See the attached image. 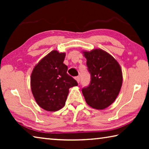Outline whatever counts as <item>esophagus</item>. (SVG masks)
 Segmentation results:
<instances>
[{
	"instance_id": "obj_1",
	"label": "esophagus",
	"mask_w": 149,
	"mask_h": 149,
	"mask_svg": "<svg viewBox=\"0 0 149 149\" xmlns=\"http://www.w3.org/2000/svg\"><path fill=\"white\" fill-rule=\"evenodd\" d=\"M75 80L77 81V83H79V81H80V77H79V76H77V77H75Z\"/></svg>"
}]
</instances>
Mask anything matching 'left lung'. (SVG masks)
Returning <instances> with one entry per match:
<instances>
[{
  "label": "left lung",
  "mask_w": 149,
  "mask_h": 149,
  "mask_svg": "<svg viewBox=\"0 0 149 149\" xmlns=\"http://www.w3.org/2000/svg\"><path fill=\"white\" fill-rule=\"evenodd\" d=\"M91 75L89 85L82 89L90 107L104 109L114 102L122 85V72L118 62L101 49L84 52Z\"/></svg>",
  "instance_id": "obj_1"
}]
</instances>
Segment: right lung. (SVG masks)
<instances>
[{
	"label": "right lung",
	"instance_id": "add662e5",
	"mask_svg": "<svg viewBox=\"0 0 149 149\" xmlns=\"http://www.w3.org/2000/svg\"><path fill=\"white\" fill-rule=\"evenodd\" d=\"M65 53L52 50L35 65L31 75V91L40 107L52 112L65 105L69 89L78 85L67 73Z\"/></svg>",
	"mask_w": 149,
	"mask_h": 149
}]
</instances>
